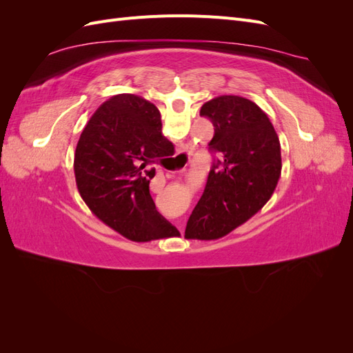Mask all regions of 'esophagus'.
<instances>
[{
  "label": "esophagus",
  "mask_w": 353,
  "mask_h": 353,
  "mask_svg": "<svg viewBox=\"0 0 353 353\" xmlns=\"http://www.w3.org/2000/svg\"><path fill=\"white\" fill-rule=\"evenodd\" d=\"M176 227H178V230H179L181 232H184V227H185V222H184V221H181V219H179V221L176 222Z\"/></svg>",
  "instance_id": "obj_1"
}]
</instances>
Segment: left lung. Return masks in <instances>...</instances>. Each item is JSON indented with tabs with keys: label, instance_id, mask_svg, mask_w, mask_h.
<instances>
[{
	"label": "left lung",
	"instance_id": "obj_1",
	"mask_svg": "<svg viewBox=\"0 0 353 353\" xmlns=\"http://www.w3.org/2000/svg\"><path fill=\"white\" fill-rule=\"evenodd\" d=\"M215 128L213 162L191 213L185 239L216 240L240 227L268 201L281 175L280 140L270 117L253 101L221 95L200 109Z\"/></svg>",
	"mask_w": 353,
	"mask_h": 353
}]
</instances>
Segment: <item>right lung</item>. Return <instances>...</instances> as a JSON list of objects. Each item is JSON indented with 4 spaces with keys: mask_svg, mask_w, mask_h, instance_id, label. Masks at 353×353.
<instances>
[{
    "mask_svg": "<svg viewBox=\"0 0 353 353\" xmlns=\"http://www.w3.org/2000/svg\"><path fill=\"white\" fill-rule=\"evenodd\" d=\"M174 145L162 134L156 105L135 94H117L91 116L74 150L81 197L105 225L132 241L178 236L150 194L154 168Z\"/></svg>",
    "mask_w": 353,
    "mask_h": 353,
    "instance_id": "right-lung-1",
    "label": "right lung"
}]
</instances>
